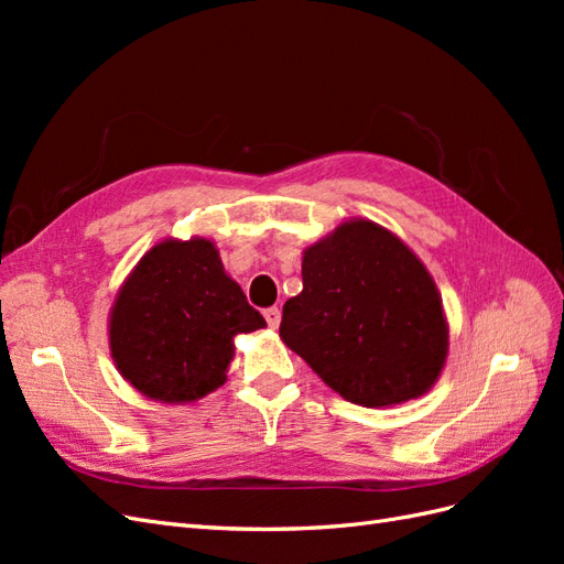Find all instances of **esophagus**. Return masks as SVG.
<instances>
[{"label":"esophagus","instance_id":"34e87169","mask_svg":"<svg viewBox=\"0 0 564 564\" xmlns=\"http://www.w3.org/2000/svg\"><path fill=\"white\" fill-rule=\"evenodd\" d=\"M263 317H265V322H268V327L275 329L278 324H280V319H282V313H280V308H265V311H263Z\"/></svg>","mask_w":564,"mask_h":564}]
</instances>
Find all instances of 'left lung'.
Wrapping results in <instances>:
<instances>
[{
    "mask_svg": "<svg viewBox=\"0 0 564 564\" xmlns=\"http://www.w3.org/2000/svg\"><path fill=\"white\" fill-rule=\"evenodd\" d=\"M301 278L280 338L340 398L381 409L435 386L449 324L431 272L395 232L344 220L303 251Z\"/></svg>",
    "mask_w": 564,
    "mask_h": 564,
    "instance_id": "1",
    "label": "left lung"
}]
</instances>
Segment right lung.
I'll return each instance as SVG.
<instances>
[{"mask_svg": "<svg viewBox=\"0 0 564 564\" xmlns=\"http://www.w3.org/2000/svg\"><path fill=\"white\" fill-rule=\"evenodd\" d=\"M263 327L212 240L166 237L119 286L108 319L110 355L143 398L191 404L224 386L235 336Z\"/></svg>", "mask_w": 564, "mask_h": 564, "instance_id": "add662e5", "label": "right lung"}]
</instances>
